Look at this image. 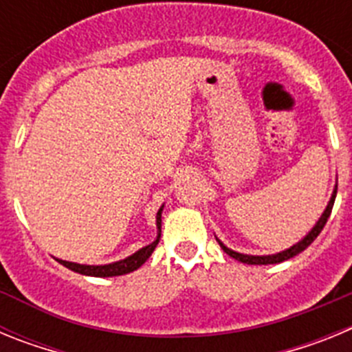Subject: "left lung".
<instances>
[{
  "label": "left lung",
  "instance_id": "1",
  "mask_svg": "<svg viewBox=\"0 0 352 352\" xmlns=\"http://www.w3.org/2000/svg\"><path fill=\"white\" fill-rule=\"evenodd\" d=\"M335 197H337V185H335L333 188V194H331V197H329V203L328 206H326V210L322 211V214L319 217V220L316 222V226L312 227L309 231V234L305 236L303 239H300L296 245H292V247L285 248V250L282 252H276V254H270V256H250V254H239V252L236 250H231V248H227L226 245L220 241L219 238H217V241H219V245L222 247V250L226 252L227 256H231L232 259L239 261V263H245V264H278V263H284V261L291 259V257L298 256L300 252H303L305 248L309 247L310 243H312L314 239L319 236V232L322 231V227L326 226V222H328L329 214H331V210H333V203H335Z\"/></svg>",
  "mask_w": 352,
  "mask_h": 352
}]
</instances>
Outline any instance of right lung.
I'll use <instances>...</instances> for the list:
<instances>
[{"mask_svg":"<svg viewBox=\"0 0 352 352\" xmlns=\"http://www.w3.org/2000/svg\"><path fill=\"white\" fill-rule=\"evenodd\" d=\"M162 211H164V204L160 206V210L157 211V238H155L153 243L146 245V247L139 248L135 254L125 257V259L116 261V263L111 264H79V263H70V261L58 259V263L67 266L72 272L80 273V275L86 276H98V278H104V276H120L126 275V273L135 272L138 268H141L142 264L149 259V256L153 254L155 247L160 241V232H162Z\"/></svg>","mask_w":352,"mask_h":352,"instance_id":"add662e5","label":"right lung"}]
</instances>
